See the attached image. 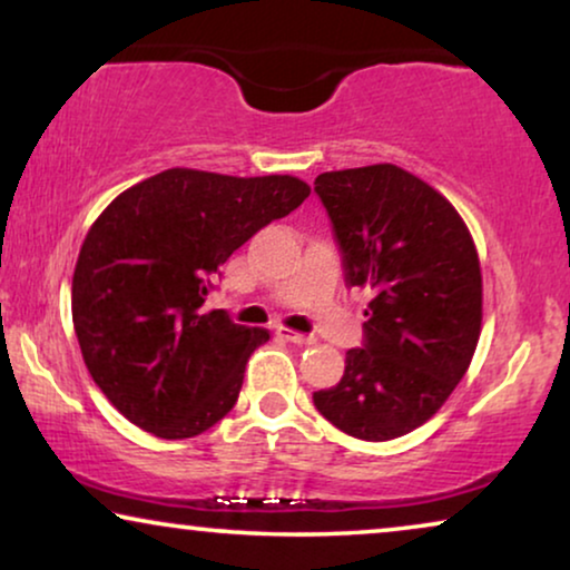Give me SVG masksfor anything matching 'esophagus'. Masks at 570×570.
Wrapping results in <instances>:
<instances>
[{
    "instance_id": "1",
    "label": "esophagus",
    "mask_w": 570,
    "mask_h": 570,
    "mask_svg": "<svg viewBox=\"0 0 570 570\" xmlns=\"http://www.w3.org/2000/svg\"><path fill=\"white\" fill-rule=\"evenodd\" d=\"M277 337L285 340V342H293V345H314V337H308V334H301V332H293V330H285V326H277Z\"/></svg>"
}]
</instances>
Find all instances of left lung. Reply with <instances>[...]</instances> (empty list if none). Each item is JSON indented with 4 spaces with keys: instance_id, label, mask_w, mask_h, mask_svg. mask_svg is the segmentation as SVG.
Returning <instances> with one entry per match:
<instances>
[{
    "instance_id": "obj_1",
    "label": "left lung",
    "mask_w": 570,
    "mask_h": 570,
    "mask_svg": "<svg viewBox=\"0 0 570 570\" xmlns=\"http://www.w3.org/2000/svg\"><path fill=\"white\" fill-rule=\"evenodd\" d=\"M347 285L371 291L363 347L314 404L342 433L392 441L443 407L482 330V275L454 205L392 163L316 176Z\"/></svg>"
}]
</instances>
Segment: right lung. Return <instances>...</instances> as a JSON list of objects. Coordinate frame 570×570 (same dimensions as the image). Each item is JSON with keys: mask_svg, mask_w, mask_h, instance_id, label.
Returning <instances> with one entry per match:
<instances>
[{"mask_svg": "<svg viewBox=\"0 0 570 570\" xmlns=\"http://www.w3.org/2000/svg\"><path fill=\"white\" fill-rule=\"evenodd\" d=\"M311 194L295 176L168 168L121 191L82 240L72 322L108 402L158 439H191L238 400L267 330L207 311L213 279L256 230Z\"/></svg>", "mask_w": 570, "mask_h": 570, "instance_id": "add662e5", "label": "right lung"}]
</instances>
